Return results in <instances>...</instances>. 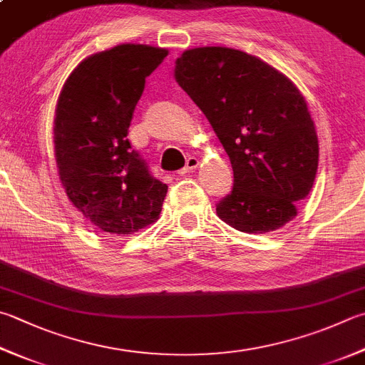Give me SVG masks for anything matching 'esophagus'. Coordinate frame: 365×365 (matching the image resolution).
I'll return each mask as SVG.
<instances>
[{"mask_svg":"<svg viewBox=\"0 0 365 365\" xmlns=\"http://www.w3.org/2000/svg\"><path fill=\"white\" fill-rule=\"evenodd\" d=\"M198 167V159L197 157H189L187 160H185V167L184 168H181L180 171H178V173L180 175H185V173H189V171H192V170H195Z\"/></svg>","mask_w":365,"mask_h":365,"instance_id":"esophagus-1","label":"esophagus"}]
</instances>
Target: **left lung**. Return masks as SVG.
<instances>
[{
	"label": "left lung",
	"mask_w": 365,
	"mask_h": 365,
	"mask_svg": "<svg viewBox=\"0 0 365 365\" xmlns=\"http://www.w3.org/2000/svg\"><path fill=\"white\" fill-rule=\"evenodd\" d=\"M175 76L232 163L233 187L216 205L217 216L246 233L292 221L313 187L319 157L299 88L265 61L229 47L185 51Z\"/></svg>",
	"instance_id": "obj_1"
}]
</instances>
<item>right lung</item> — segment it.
<instances>
[{"label":"right lung","mask_w":365,"mask_h":365,"mask_svg":"<svg viewBox=\"0 0 365 365\" xmlns=\"http://www.w3.org/2000/svg\"><path fill=\"white\" fill-rule=\"evenodd\" d=\"M168 51L120 44L81 61L66 79L53 120L60 181L100 230L127 237L159 217L168 185L128 141L146 78Z\"/></svg>","instance_id":"1"}]
</instances>
